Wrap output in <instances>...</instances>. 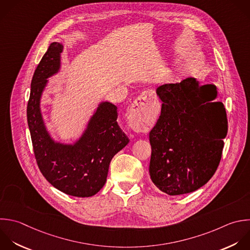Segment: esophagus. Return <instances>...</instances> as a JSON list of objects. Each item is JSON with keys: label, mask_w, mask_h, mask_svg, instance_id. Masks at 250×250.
I'll return each instance as SVG.
<instances>
[{"label": "esophagus", "mask_w": 250, "mask_h": 250, "mask_svg": "<svg viewBox=\"0 0 250 250\" xmlns=\"http://www.w3.org/2000/svg\"><path fill=\"white\" fill-rule=\"evenodd\" d=\"M156 98L149 92H144L134 102L131 108L132 126L136 131H142L146 128L145 117L148 116L154 108Z\"/></svg>", "instance_id": "esophagus-1"}]
</instances>
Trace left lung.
I'll use <instances>...</instances> for the list:
<instances>
[{"label": "left lung", "instance_id": "obj_1", "mask_svg": "<svg viewBox=\"0 0 250 250\" xmlns=\"http://www.w3.org/2000/svg\"><path fill=\"white\" fill-rule=\"evenodd\" d=\"M161 113L149 132V175L169 195L192 192L204 186L220 163L228 132L227 114L213 84L193 77L156 89Z\"/></svg>", "mask_w": 250, "mask_h": 250}]
</instances>
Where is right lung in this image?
Returning a JSON list of instances; mask_svg holds the SVG:
<instances>
[{
  "instance_id": "add662e5",
  "label": "right lung",
  "mask_w": 250,
  "mask_h": 250,
  "mask_svg": "<svg viewBox=\"0 0 250 250\" xmlns=\"http://www.w3.org/2000/svg\"><path fill=\"white\" fill-rule=\"evenodd\" d=\"M63 45L53 42L32 81L27 122L37 164L47 181L61 191L89 197L104 186L113 156L129 143L117 123V107L101 102L79 138L72 143L57 141L43 118L41 100L49 78L60 72Z\"/></svg>"
}]
</instances>
